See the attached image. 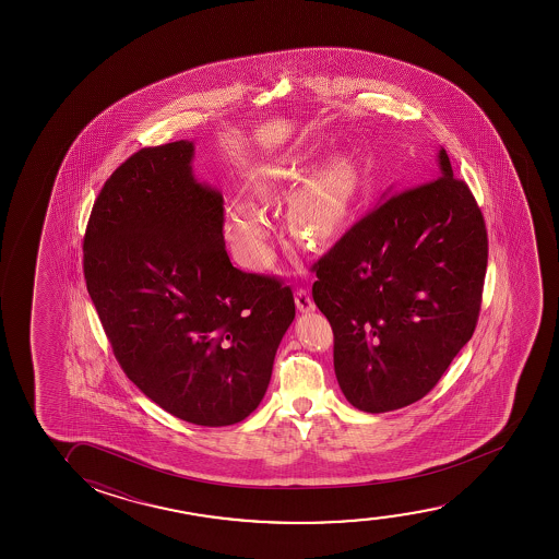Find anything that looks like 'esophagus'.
I'll return each instance as SVG.
<instances>
[{
    "label": "esophagus",
    "instance_id": "esophagus-1",
    "mask_svg": "<svg viewBox=\"0 0 559 559\" xmlns=\"http://www.w3.org/2000/svg\"><path fill=\"white\" fill-rule=\"evenodd\" d=\"M296 306H298L301 313H311V311H314V301L311 299V296H309V292L304 290V288H299V290L296 292Z\"/></svg>",
    "mask_w": 559,
    "mask_h": 559
}]
</instances>
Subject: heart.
<instances>
[{
	"instance_id": "obj_1",
	"label": "heart",
	"mask_w": 559,
	"mask_h": 559,
	"mask_svg": "<svg viewBox=\"0 0 559 559\" xmlns=\"http://www.w3.org/2000/svg\"><path fill=\"white\" fill-rule=\"evenodd\" d=\"M281 174V171H276ZM258 192L271 197L273 187L261 183ZM345 214L342 192L336 187H314L292 204L288 222L301 245L322 248L336 235L337 225ZM223 235L230 250L246 267L265 269L273 260L271 225L267 215L250 200H230L223 214Z\"/></svg>"
}]
</instances>
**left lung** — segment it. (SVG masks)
Segmentation results:
<instances>
[{"label":"left lung","mask_w":559,"mask_h":559,"mask_svg":"<svg viewBox=\"0 0 559 559\" xmlns=\"http://www.w3.org/2000/svg\"><path fill=\"white\" fill-rule=\"evenodd\" d=\"M436 179L399 191L313 265V299L334 332V370L362 413L413 405L474 334L487 229L444 148Z\"/></svg>","instance_id":"1"}]
</instances>
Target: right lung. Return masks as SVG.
I'll list each match as a JSON object with an SVG mask.
<instances>
[{
  "instance_id": "1",
  "label": "right lung",
  "mask_w": 559,
  "mask_h": 559,
  "mask_svg": "<svg viewBox=\"0 0 559 559\" xmlns=\"http://www.w3.org/2000/svg\"><path fill=\"white\" fill-rule=\"evenodd\" d=\"M192 141L148 146L100 189L84 275L115 357L146 397L197 426L258 408L296 306L275 276L233 267L223 197L192 174Z\"/></svg>"
}]
</instances>
